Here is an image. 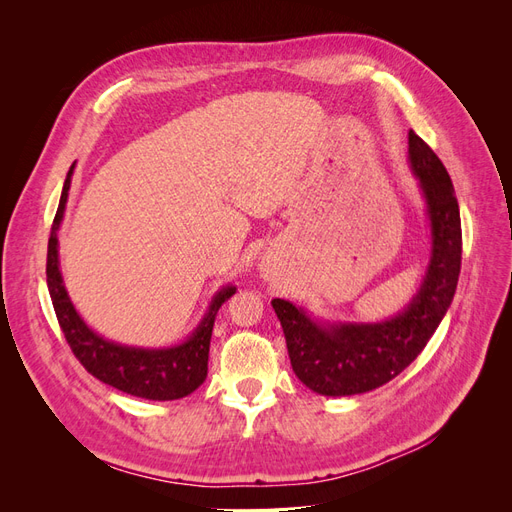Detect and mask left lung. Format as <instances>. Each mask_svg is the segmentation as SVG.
Segmentation results:
<instances>
[{
    "label": "left lung",
    "mask_w": 512,
    "mask_h": 512,
    "mask_svg": "<svg viewBox=\"0 0 512 512\" xmlns=\"http://www.w3.org/2000/svg\"><path fill=\"white\" fill-rule=\"evenodd\" d=\"M408 162L429 228V260L410 303L386 320L350 322L318 318L286 299L271 301L286 335L292 371L318 395H361L399 376L427 346L455 297L461 218L453 181L436 153L412 130Z\"/></svg>",
    "instance_id": "8db88e82"
}]
</instances>
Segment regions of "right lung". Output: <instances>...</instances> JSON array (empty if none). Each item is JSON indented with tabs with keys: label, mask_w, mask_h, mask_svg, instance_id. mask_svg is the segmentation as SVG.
<instances>
[{
	"label": "right lung",
	"mask_w": 512,
	"mask_h": 512,
	"mask_svg": "<svg viewBox=\"0 0 512 512\" xmlns=\"http://www.w3.org/2000/svg\"><path fill=\"white\" fill-rule=\"evenodd\" d=\"M72 173L74 164L70 166L64 190H61L59 207L51 226L49 254H46V284H49L51 301L61 331H64L76 359L83 363L89 374L108 386H115L117 391L153 401H173L188 397L207 378L213 322L215 316H218V309L237 292V286L226 284L215 292L207 312L196 324V329L179 344L160 348L128 346L96 333L79 314V309L74 307L64 284V275H61L59 269L57 232L61 222H64Z\"/></svg>",
	"instance_id": "1"
}]
</instances>
